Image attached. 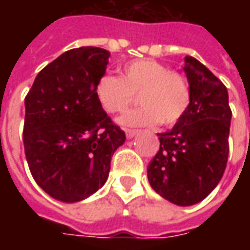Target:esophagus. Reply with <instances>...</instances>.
Returning a JSON list of instances; mask_svg holds the SVG:
<instances>
[{
	"instance_id": "1",
	"label": "esophagus",
	"mask_w": 250,
	"mask_h": 250,
	"mask_svg": "<svg viewBox=\"0 0 250 250\" xmlns=\"http://www.w3.org/2000/svg\"><path fill=\"white\" fill-rule=\"evenodd\" d=\"M138 132H139L138 129H126L125 130V135H126V138H128V139H132Z\"/></svg>"
}]
</instances>
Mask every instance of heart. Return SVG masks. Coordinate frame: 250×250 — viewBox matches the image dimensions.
<instances>
[{
    "instance_id": "1",
    "label": "heart",
    "mask_w": 250,
    "mask_h": 250,
    "mask_svg": "<svg viewBox=\"0 0 250 250\" xmlns=\"http://www.w3.org/2000/svg\"><path fill=\"white\" fill-rule=\"evenodd\" d=\"M94 93L101 107L110 114L125 111L138 96L142 105L118 120L124 126H150L159 121L166 126L174 125L185 115L192 100L187 78L156 60L126 63L121 69V78L103 75Z\"/></svg>"
}]
</instances>
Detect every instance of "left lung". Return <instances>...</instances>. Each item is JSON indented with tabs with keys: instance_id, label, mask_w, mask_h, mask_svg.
Returning a JSON list of instances; mask_svg holds the SVG:
<instances>
[{
	"instance_id": "obj_1",
	"label": "left lung",
	"mask_w": 250,
	"mask_h": 250,
	"mask_svg": "<svg viewBox=\"0 0 250 250\" xmlns=\"http://www.w3.org/2000/svg\"><path fill=\"white\" fill-rule=\"evenodd\" d=\"M184 71L192 100L185 115L164 133L149 163L151 188L178 206L202 202L217 187L228 160L232 112L224 83L193 57H185Z\"/></svg>"
}]
</instances>
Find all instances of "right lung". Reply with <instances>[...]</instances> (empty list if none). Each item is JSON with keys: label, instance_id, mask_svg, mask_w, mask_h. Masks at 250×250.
<instances>
[{"label": "right lung", "instance_id": "add662e5", "mask_svg": "<svg viewBox=\"0 0 250 250\" xmlns=\"http://www.w3.org/2000/svg\"><path fill=\"white\" fill-rule=\"evenodd\" d=\"M110 53L81 47L43 68L24 99L23 145L29 169L50 196L75 203L107 181L125 132L97 101L94 87Z\"/></svg>", "mask_w": 250, "mask_h": 250}]
</instances>
